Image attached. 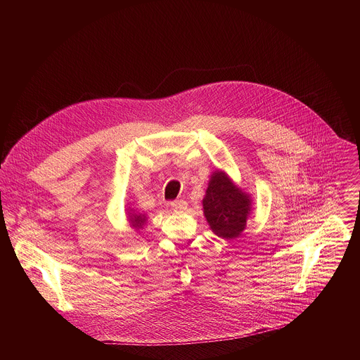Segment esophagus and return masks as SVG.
<instances>
[{"label":"esophagus","mask_w":360,"mask_h":360,"mask_svg":"<svg viewBox=\"0 0 360 360\" xmlns=\"http://www.w3.org/2000/svg\"><path fill=\"white\" fill-rule=\"evenodd\" d=\"M186 207H188V203H186V200H184V199H176V200L171 202V208H172L174 211H185Z\"/></svg>","instance_id":"34e87169"}]
</instances>
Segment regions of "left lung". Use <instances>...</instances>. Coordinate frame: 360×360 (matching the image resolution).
I'll return each mask as SVG.
<instances>
[{"label": "left lung", "mask_w": 360, "mask_h": 360, "mask_svg": "<svg viewBox=\"0 0 360 360\" xmlns=\"http://www.w3.org/2000/svg\"><path fill=\"white\" fill-rule=\"evenodd\" d=\"M202 203L203 215L215 235L235 239L243 232L252 200L225 172L215 171L212 174Z\"/></svg>", "instance_id": "obj_1"}]
</instances>
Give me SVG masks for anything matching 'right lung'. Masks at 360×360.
<instances>
[{
  "instance_id": "1",
  "label": "right lung",
  "mask_w": 360,
  "mask_h": 360,
  "mask_svg": "<svg viewBox=\"0 0 360 360\" xmlns=\"http://www.w3.org/2000/svg\"><path fill=\"white\" fill-rule=\"evenodd\" d=\"M129 215V222H131V226L135 228V229H141L146 221V217L142 215V214H135V212H131L128 214Z\"/></svg>"
}]
</instances>
